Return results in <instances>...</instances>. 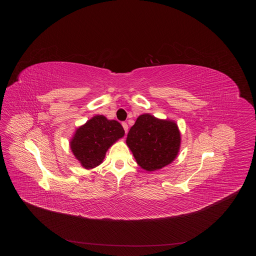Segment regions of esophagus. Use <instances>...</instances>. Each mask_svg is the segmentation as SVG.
Returning a JSON list of instances; mask_svg holds the SVG:
<instances>
[{
  "label": "esophagus",
  "mask_w": 256,
  "mask_h": 256,
  "mask_svg": "<svg viewBox=\"0 0 256 256\" xmlns=\"http://www.w3.org/2000/svg\"><path fill=\"white\" fill-rule=\"evenodd\" d=\"M122 128H124V132H126V134L128 132V124L126 122H122Z\"/></svg>",
  "instance_id": "34e87169"
}]
</instances>
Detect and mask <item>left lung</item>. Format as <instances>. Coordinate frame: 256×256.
Instances as JSON below:
<instances>
[{"instance_id":"left-lung-1","label":"left lung","mask_w":256,"mask_h":256,"mask_svg":"<svg viewBox=\"0 0 256 256\" xmlns=\"http://www.w3.org/2000/svg\"><path fill=\"white\" fill-rule=\"evenodd\" d=\"M180 140V132L174 121L143 114L130 128L126 145L137 164L142 169L152 172L169 165L176 159Z\"/></svg>"}]
</instances>
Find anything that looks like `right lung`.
Masks as SVG:
<instances>
[{"instance_id":"1","label":"right lung","mask_w":256,"mask_h":256,"mask_svg":"<svg viewBox=\"0 0 256 256\" xmlns=\"http://www.w3.org/2000/svg\"><path fill=\"white\" fill-rule=\"evenodd\" d=\"M124 135L120 122L96 115L76 128L70 148L84 168L93 169L102 162L108 150Z\"/></svg>"}]
</instances>
